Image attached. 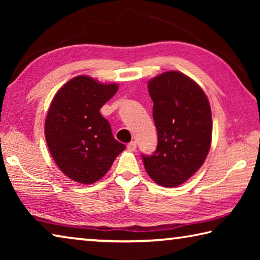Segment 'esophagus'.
Returning <instances> with one entry per match:
<instances>
[{
	"label": "esophagus",
	"instance_id": "esophagus-1",
	"mask_svg": "<svg viewBox=\"0 0 260 260\" xmlns=\"http://www.w3.org/2000/svg\"><path fill=\"white\" fill-rule=\"evenodd\" d=\"M127 149H128L129 151H135L136 150V142H135V141H132V142L127 144Z\"/></svg>",
	"mask_w": 260,
	"mask_h": 260
}]
</instances>
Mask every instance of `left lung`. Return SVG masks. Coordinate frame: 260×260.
<instances>
[{
  "mask_svg": "<svg viewBox=\"0 0 260 260\" xmlns=\"http://www.w3.org/2000/svg\"><path fill=\"white\" fill-rule=\"evenodd\" d=\"M158 134L156 151L142 155L147 173L162 187H177L200 170L212 139V114L203 89L183 73L169 71L148 82Z\"/></svg>",
  "mask_w": 260,
  "mask_h": 260,
  "instance_id": "1",
  "label": "left lung"
}]
</instances>
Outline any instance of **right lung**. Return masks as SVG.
Segmentation results:
<instances>
[{"mask_svg": "<svg viewBox=\"0 0 260 260\" xmlns=\"http://www.w3.org/2000/svg\"><path fill=\"white\" fill-rule=\"evenodd\" d=\"M117 90L116 83L78 76L51 101L45 124L48 148L61 172L79 183L102 179L126 148L113 138L109 121L100 113Z\"/></svg>", "mask_w": 260, "mask_h": 260, "instance_id": "obj_1", "label": "right lung"}]
</instances>
